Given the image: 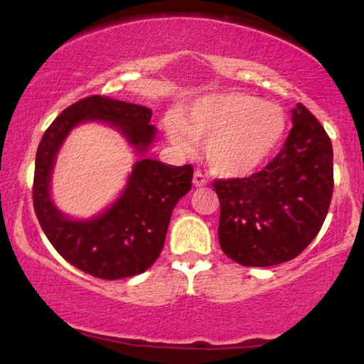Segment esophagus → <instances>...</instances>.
<instances>
[{
  "mask_svg": "<svg viewBox=\"0 0 364 364\" xmlns=\"http://www.w3.org/2000/svg\"><path fill=\"white\" fill-rule=\"evenodd\" d=\"M193 183H195L196 187H203V186H206V183H208L206 177H205V174H203L201 171H196L195 174H193Z\"/></svg>",
  "mask_w": 364,
  "mask_h": 364,
  "instance_id": "1",
  "label": "esophagus"
}]
</instances>
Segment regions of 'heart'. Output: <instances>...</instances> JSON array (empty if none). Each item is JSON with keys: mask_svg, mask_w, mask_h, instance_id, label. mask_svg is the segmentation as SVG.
I'll list each match as a JSON object with an SVG mask.
<instances>
[{"mask_svg": "<svg viewBox=\"0 0 364 364\" xmlns=\"http://www.w3.org/2000/svg\"><path fill=\"white\" fill-rule=\"evenodd\" d=\"M286 129L282 108L246 94H219L196 102L168 124L171 142L182 150L205 140L209 168L220 177H245L275 151Z\"/></svg>", "mask_w": 364, "mask_h": 364, "instance_id": "heart-1", "label": "heart"}]
</instances>
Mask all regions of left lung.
Returning <instances> with one entry per match:
<instances>
[{"label": "left lung", "mask_w": 364, "mask_h": 364, "mask_svg": "<svg viewBox=\"0 0 364 364\" xmlns=\"http://www.w3.org/2000/svg\"><path fill=\"white\" fill-rule=\"evenodd\" d=\"M282 151L250 177L215 178L219 243L245 267H272L297 257L320 232L333 198V144L302 104Z\"/></svg>", "instance_id": "left-lung-1"}]
</instances>
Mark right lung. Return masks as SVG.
<instances>
[{
  "mask_svg": "<svg viewBox=\"0 0 364 364\" xmlns=\"http://www.w3.org/2000/svg\"><path fill=\"white\" fill-rule=\"evenodd\" d=\"M150 118L151 110L146 107L91 95L67 107L38 145L33 177L36 218L54 250L95 278L119 279L150 269L164 246L172 209L192 188L193 168L139 159L112 208L91 220H72L59 213L49 196L55 155L76 124L92 119L118 127L137 153H144L156 134Z\"/></svg>",
  "mask_w": 364,
  "mask_h": 364,
  "instance_id": "1",
  "label": "right lung"
}]
</instances>
